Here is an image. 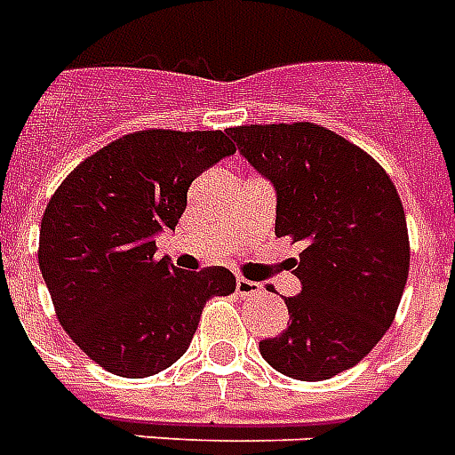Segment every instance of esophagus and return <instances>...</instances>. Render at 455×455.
<instances>
[{"label": "esophagus", "instance_id": "1", "mask_svg": "<svg viewBox=\"0 0 455 455\" xmlns=\"http://www.w3.org/2000/svg\"><path fill=\"white\" fill-rule=\"evenodd\" d=\"M235 292L241 298H255V295H262V285L255 283V281H248V278H238L235 281Z\"/></svg>", "mask_w": 455, "mask_h": 455}]
</instances>
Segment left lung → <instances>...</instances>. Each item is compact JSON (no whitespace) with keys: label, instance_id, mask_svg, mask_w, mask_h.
I'll return each instance as SVG.
<instances>
[{"label":"left lung","instance_id":"left-lung-1","mask_svg":"<svg viewBox=\"0 0 455 455\" xmlns=\"http://www.w3.org/2000/svg\"><path fill=\"white\" fill-rule=\"evenodd\" d=\"M228 134L276 188V235L302 243V292L291 323L259 342L264 361L295 380L356 366L395 321L411 245L396 186L378 160L314 123L243 124Z\"/></svg>","mask_w":455,"mask_h":455}]
</instances>
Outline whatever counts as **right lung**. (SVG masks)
I'll return each mask as SVG.
<instances>
[{
    "instance_id": "1",
    "label": "right lung",
    "mask_w": 455,
    "mask_h": 455,
    "mask_svg": "<svg viewBox=\"0 0 455 455\" xmlns=\"http://www.w3.org/2000/svg\"><path fill=\"white\" fill-rule=\"evenodd\" d=\"M235 146L221 130H141L75 167L39 227V271L53 309L89 359L123 378H148L188 349L210 298L231 295L224 267L177 269L156 257L193 179Z\"/></svg>"
}]
</instances>
